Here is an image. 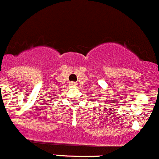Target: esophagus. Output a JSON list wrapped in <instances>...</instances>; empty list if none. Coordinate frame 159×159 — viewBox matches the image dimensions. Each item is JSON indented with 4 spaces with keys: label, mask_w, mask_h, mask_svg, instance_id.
Masks as SVG:
<instances>
[{
    "label": "esophagus",
    "mask_w": 159,
    "mask_h": 159,
    "mask_svg": "<svg viewBox=\"0 0 159 159\" xmlns=\"http://www.w3.org/2000/svg\"><path fill=\"white\" fill-rule=\"evenodd\" d=\"M70 85H72V86H76L77 85V83L76 82H70Z\"/></svg>",
    "instance_id": "1"
}]
</instances>
